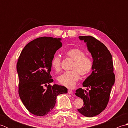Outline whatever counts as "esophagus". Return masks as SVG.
<instances>
[{"instance_id": "esophagus-1", "label": "esophagus", "mask_w": 128, "mask_h": 128, "mask_svg": "<svg viewBox=\"0 0 128 128\" xmlns=\"http://www.w3.org/2000/svg\"><path fill=\"white\" fill-rule=\"evenodd\" d=\"M68 94H72V91L71 90H68Z\"/></svg>"}]
</instances>
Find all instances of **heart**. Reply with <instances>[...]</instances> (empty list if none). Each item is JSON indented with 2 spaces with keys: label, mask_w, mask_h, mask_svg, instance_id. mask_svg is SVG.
Segmentation results:
<instances>
[{
  "label": "heart",
  "mask_w": 128,
  "mask_h": 128,
  "mask_svg": "<svg viewBox=\"0 0 128 128\" xmlns=\"http://www.w3.org/2000/svg\"><path fill=\"white\" fill-rule=\"evenodd\" d=\"M66 55L74 60L72 69V70L64 72L58 78V82L68 88H72L79 79L80 74L86 75L91 72L92 62L90 58L85 56L84 52L79 48H72L68 50ZM61 59L59 56H55L52 60L51 65L56 72L61 69Z\"/></svg>",
  "instance_id": "b5f03b06"
}]
</instances>
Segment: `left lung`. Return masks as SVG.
<instances>
[{
    "label": "left lung",
    "mask_w": 128,
    "mask_h": 128,
    "mask_svg": "<svg viewBox=\"0 0 128 128\" xmlns=\"http://www.w3.org/2000/svg\"><path fill=\"white\" fill-rule=\"evenodd\" d=\"M78 38L86 43L93 62L91 74L82 83V86L89 88L90 90L80 88L76 91L75 94L83 100L84 104L78 110L87 117H93L104 110L109 101L111 89L115 82L112 57L105 45L94 37Z\"/></svg>",
    "instance_id": "8db88e82"
}]
</instances>
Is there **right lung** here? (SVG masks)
<instances>
[{
    "mask_svg": "<svg viewBox=\"0 0 128 128\" xmlns=\"http://www.w3.org/2000/svg\"><path fill=\"white\" fill-rule=\"evenodd\" d=\"M61 40L37 38L26 45L18 58L19 96L26 109L35 116L48 114L55 106L57 96L68 93L66 87L50 84L53 81L50 74L51 62L62 47ZM44 86L48 87L45 89Z\"/></svg>",
    "mask_w": 128,
    "mask_h": 128,
    "instance_id": "1",
    "label": "right lung"
}]
</instances>
